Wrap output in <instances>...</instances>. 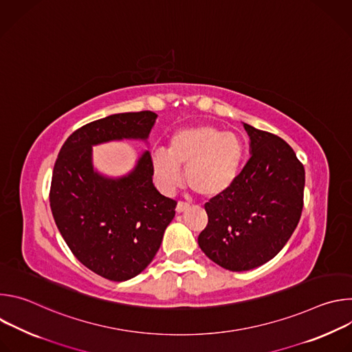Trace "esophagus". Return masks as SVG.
<instances>
[{"label":"esophagus","instance_id":"esophagus-1","mask_svg":"<svg viewBox=\"0 0 352 352\" xmlns=\"http://www.w3.org/2000/svg\"><path fill=\"white\" fill-rule=\"evenodd\" d=\"M188 209H189V205H188V204H184V202H178V205H177V208H175V210H177L178 214L186 212Z\"/></svg>","mask_w":352,"mask_h":352}]
</instances>
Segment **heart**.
Wrapping results in <instances>:
<instances>
[{
  "mask_svg": "<svg viewBox=\"0 0 352 352\" xmlns=\"http://www.w3.org/2000/svg\"><path fill=\"white\" fill-rule=\"evenodd\" d=\"M243 156L245 144L238 133L202 124L175 131L168 140L167 152L155 150L150 163L164 193L179 185V168H185V182L197 196L216 199L236 182Z\"/></svg>",
  "mask_w": 352,
  "mask_h": 352,
  "instance_id": "b5f03b06",
  "label": "heart"
}]
</instances>
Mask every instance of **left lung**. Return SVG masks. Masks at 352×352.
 Masks as SVG:
<instances>
[{"label": "left lung", "instance_id": "left-lung-1", "mask_svg": "<svg viewBox=\"0 0 352 352\" xmlns=\"http://www.w3.org/2000/svg\"><path fill=\"white\" fill-rule=\"evenodd\" d=\"M250 159L234 186L206 204L209 217L197 243L230 272H246L284 248L304 206L305 168L281 138L243 124Z\"/></svg>", "mask_w": 352, "mask_h": 352}]
</instances>
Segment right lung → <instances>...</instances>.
I'll return each mask as SVG.
<instances>
[{"label": "right lung", "instance_id": "right-lung-1", "mask_svg": "<svg viewBox=\"0 0 352 352\" xmlns=\"http://www.w3.org/2000/svg\"><path fill=\"white\" fill-rule=\"evenodd\" d=\"M157 120L153 111L121 113L75 131L57 157L50 206L60 234L76 259L111 281H126L153 261L177 202L153 185L148 150L120 177L100 173L93 146L147 139Z\"/></svg>", "mask_w": 352, "mask_h": 352}]
</instances>
